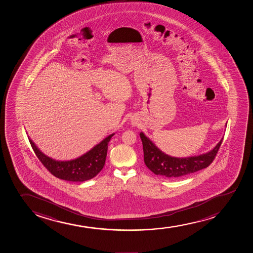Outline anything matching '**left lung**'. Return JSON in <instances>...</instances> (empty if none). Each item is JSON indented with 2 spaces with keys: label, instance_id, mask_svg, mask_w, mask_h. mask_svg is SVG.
<instances>
[{
  "label": "left lung",
  "instance_id": "8db88e82",
  "mask_svg": "<svg viewBox=\"0 0 253 253\" xmlns=\"http://www.w3.org/2000/svg\"><path fill=\"white\" fill-rule=\"evenodd\" d=\"M144 150V163L154 174L174 179L207 168L214 161L223 138L210 152L187 158L172 157L162 152L144 133H139Z\"/></svg>",
  "mask_w": 253,
  "mask_h": 253
}]
</instances>
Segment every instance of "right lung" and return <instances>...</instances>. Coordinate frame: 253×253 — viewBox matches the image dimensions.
<instances>
[{"label": "right lung", "instance_id": "add662e5", "mask_svg": "<svg viewBox=\"0 0 253 253\" xmlns=\"http://www.w3.org/2000/svg\"><path fill=\"white\" fill-rule=\"evenodd\" d=\"M114 135V133H112L88 152L75 160L68 161L52 160L41 152L30 138L28 139L38 160L51 174L64 180L80 182L92 179L102 170L106 161L108 144Z\"/></svg>", "mask_w": 253, "mask_h": 253}]
</instances>
